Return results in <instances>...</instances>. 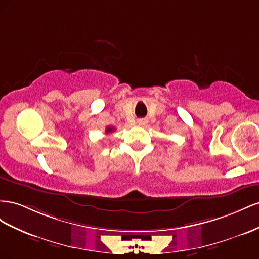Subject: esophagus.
Segmentation results:
<instances>
[{
    "label": "esophagus",
    "instance_id": "34e87169",
    "mask_svg": "<svg viewBox=\"0 0 259 259\" xmlns=\"http://www.w3.org/2000/svg\"><path fill=\"white\" fill-rule=\"evenodd\" d=\"M138 124L139 125H144V124H146V120L145 119H139Z\"/></svg>",
    "mask_w": 259,
    "mask_h": 259
}]
</instances>
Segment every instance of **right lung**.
<instances>
[{
  "label": "right lung",
  "mask_w": 259,
  "mask_h": 259,
  "mask_svg": "<svg viewBox=\"0 0 259 259\" xmlns=\"http://www.w3.org/2000/svg\"><path fill=\"white\" fill-rule=\"evenodd\" d=\"M113 131H115V129L113 127H107L106 128V134H109V132H113Z\"/></svg>",
  "instance_id": "obj_1"
}]
</instances>
